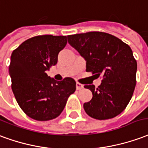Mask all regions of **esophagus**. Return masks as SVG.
<instances>
[{
  "mask_svg": "<svg viewBox=\"0 0 148 148\" xmlns=\"http://www.w3.org/2000/svg\"><path fill=\"white\" fill-rule=\"evenodd\" d=\"M75 86H76V89H77V90H81L82 88H84V85L81 84H79V83H76Z\"/></svg>",
  "mask_w": 148,
  "mask_h": 148,
  "instance_id": "1",
  "label": "esophagus"
}]
</instances>
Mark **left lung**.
Returning a JSON list of instances; mask_svg holds the SVG:
<instances>
[{
	"label": "left lung",
	"mask_w": 148,
	"mask_h": 148,
	"mask_svg": "<svg viewBox=\"0 0 148 148\" xmlns=\"http://www.w3.org/2000/svg\"><path fill=\"white\" fill-rule=\"evenodd\" d=\"M68 42L86 62V71L102 75L101 84L85 85L92 99L85 102L87 115L98 120L120 114L133 95L137 63L129 45L112 34L100 31L68 35Z\"/></svg>",
	"instance_id": "obj_1"
}]
</instances>
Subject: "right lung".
I'll return each instance as SVG.
<instances>
[{
  "label": "right lung",
  "instance_id": "add662e5",
  "mask_svg": "<svg viewBox=\"0 0 148 148\" xmlns=\"http://www.w3.org/2000/svg\"><path fill=\"white\" fill-rule=\"evenodd\" d=\"M66 44V36L38 35L26 40L12 53V90L20 108L32 119L58 117L75 92L73 78L57 81L46 73L58 63V53Z\"/></svg>",
  "mask_w": 148,
  "mask_h": 148
}]
</instances>
